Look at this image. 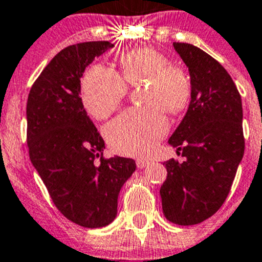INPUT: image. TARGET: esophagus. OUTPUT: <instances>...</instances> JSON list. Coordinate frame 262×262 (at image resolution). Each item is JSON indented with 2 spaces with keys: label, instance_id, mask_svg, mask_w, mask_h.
Wrapping results in <instances>:
<instances>
[{
  "label": "esophagus",
  "instance_id": "esophagus-1",
  "mask_svg": "<svg viewBox=\"0 0 262 262\" xmlns=\"http://www.w3.org/2000/svg\"><path fill=\"white\" fill-rule=\"evenodd\" d=\"M136 163H137L138 169H145V167H147V166L150 165V161L144 158H138L137 161H136Z\"/></svg>",
  "mask_w": 262,
  "mask_h": 262
}]
</instances>
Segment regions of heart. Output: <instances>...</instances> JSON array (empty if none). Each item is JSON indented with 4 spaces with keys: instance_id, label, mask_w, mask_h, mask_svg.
I'll return each instance as SVG.
<instances>
[{
    "instance_id": "b5f03b06",
    "label": "heart",
    "mask_w": 262,
    "mask_h": 262,
    "mask_svg": "<svg viewBox=\"0 0 262 262\" xmlns=\"http://www.w3.org/2000/svg\"><path fill=\"white\" fill-rule=\"evenodd\" d=\"M121 75L105 66H92L81 79V101L88 113L104 120L122 103L129 85L144 83L142 108H132L106 125L105 137L115 151L144 156L169 130L163 109L179 113L191 95L187 75L171 66L170 59L151 47L129 50L118 56Z\"/></svg>"
}]
</instances>
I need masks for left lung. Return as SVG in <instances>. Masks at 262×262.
<instances>
[{
  "mask_svg": "<svg viewBox=\"0 0 262 262\" xmlns=\"http://www.w3.org/2000/svg\"><path fill=\"white\" fill-rule=\"evenodd\" d=\"M188 67L191 101L169 144L185 157L163 165L161 186L166 219L194 226L211 217L227 199L244 156L241 96L226 68L199 47L174 42Z\"/></svg>",
  "mask_w": 262,
  "mask_h": 262,
  "instance_id": "8db88e82",
  "label": "left lung"
}]
</instances>
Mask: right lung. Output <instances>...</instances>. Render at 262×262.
<instances>
[{"mask_svg":"<svg viewBox=\"0 0 262 262\" xmlns=\"http://www.w3.org/2000/svg\"><path fill=\"white\" fill-rule=\"evenodd\" d=\"M113 47L83 42L58 52L34 81L27 99V146L50 196L68 220L100 228L117 215V198L136 170L132 158H104L103 137L80 97V77Z\"/></svg>","mask_w":262,"mask_h":262,"instance_id":"right-lung-1","label":"right lung"}]
</instances>
